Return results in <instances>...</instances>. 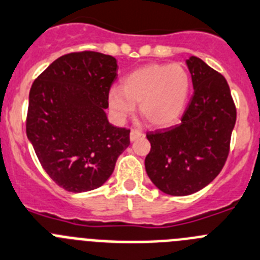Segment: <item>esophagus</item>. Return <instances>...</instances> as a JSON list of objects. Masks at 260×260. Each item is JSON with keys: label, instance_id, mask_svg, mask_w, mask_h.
Wrapping results in <instances>:
<instances>
[{"label": "esophagus", "instance_id": "esophagus-1", "mask_svg": "<svg viewBox=\"0 0 260 260\" xmlns=\"http://www.w3.org/2000/svg\"><path fill=\"white\" fill-rule=\"evenodd\" d=\"M142 133L140 132V131H136V129H133V131H131V136H129V139H131V141H136V140H139V139H141L142 137Z\"/></svg>", "mask_w": 260, "mask_h": 260}]
</instances>
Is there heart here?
<instances>
[{"instance_id":"1","label":"heart","mask_w":260,"mask_h":260,"mask_svg":"<svg viewBox=\"0 0 260 260\" xmlns=\"http://www.w3.org/2000/svg\"><path fill=\"white\" fill-rule=\"evenodd\" d=\"M189 94L190 76L182 64H146L125 76L123 88L109 90V109L114 119L123 121L140 104V111L150 124L167 127L184 113Z\"/></svg>"}]
</instances>
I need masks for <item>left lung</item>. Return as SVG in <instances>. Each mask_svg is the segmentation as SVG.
Wrapping results in <instances>:
<instances>
[{
	"mask_svg": "<svg viewBox=\"0 0 260 260\" xmlns=\"http://www.w3.org/2000/svg\"><path fill=\"white\" fill-rule=\"evenodd\" d=\"M185 63L193 97L180 124L147 133L151 149L145 158L154 185L177 197L201 190L219 175L236 124V107L223 75L193 55Z\"/></svg>",
	"mask_w": 260,
	"mask_h": 260,
	"instance_id": "8db88e82",
	"label": "left lung"
}]
</instances>
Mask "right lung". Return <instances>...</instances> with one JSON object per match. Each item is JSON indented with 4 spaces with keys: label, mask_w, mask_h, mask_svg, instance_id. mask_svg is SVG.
<instances>
[{
    "label": "right lung",
    "mask_w": 260,
    "mask_h": 260,
    "mask_svg": "<svg viewBox=\"0 0 260 260\" xmlns=\"http://www.w3.org/2000/svg\"><path fill=\"white\" fill-rule=\"evenodd\" d=\"M118 62L97 51L55 59L29 90L27 137L46 174L72 193L100 188L129 145V129L109 121Z\"/></svg>",
    "instance_id": "obj_1"
}]
</instances>
